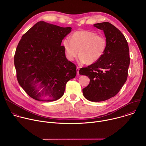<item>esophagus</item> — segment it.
I'll return each instance as SVG.
<instances>
[{
	"label": "esophagus",
	"instance_id": "34e87169",
	"mask_svg": "<svg viewBox=\"0 0 146 146\" xmlns=\"http://www.w3.org/2000/svg\"><path fill=\"white\" fill-rule=\"evenodd\" d=\"M76 70H77V75H78V74H79V70H80V68H79L78 67H77V68H76Z\"/></svg>",
	"mask_w": 146,
	"mask_h": 146
}]
</instances>
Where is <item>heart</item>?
Instances as JSON below:
<instances>
[{"mask_svg":"<svg viewBox=\"0 0 146 146\" xmlns=\"http://www.w3.org/2000/svg\"><path fill=\"white\" fill-rule=\"evenodd\" d=\"M63 46L66 58L73 60L78 54L80 64H94L105 54L107 47L106 38L89 31H80L73 33L71 39L66 37Z\"/></svg>","mask_w":146,"mask_h":146,"instance_id":"1","label":"heart"}]
</instances>
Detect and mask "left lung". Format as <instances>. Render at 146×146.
I'll use <instances>...</instances> for the list:
<instances>
[{"label":"left lung","instance_id":"obj_1","mask_svg":"<svg viewBox=\"0 0 146 146\" xmlns=\"http://www.w3.org/2000/svg\"><path fill=\"white\" fill-rule=\"evenodd\" d=\"M94 26L103 31L106 50L98 61L81 68L79 73L90 79L88 86L82 89L84 96L91 102H101L116 95L125 83L130 64L129 50L125 37L113 25L105 22Z\"/></svg>","mask_w":146,"mask_h":146}]
</instances>
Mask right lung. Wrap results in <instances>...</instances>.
Returning a JSON list of instances; mask_svg holds the SVG:
<instances>
[{
  "instance_id": "add662e5",
  "label": "right lung",
  "mask_w": 146,
  "mask_h": 146,
  "mask_svg": "<svg viewBox=\"0 0 146 146\" xmlns=\"http://www.w3.org/2000/svg\"><path fill=\"white\" fill-rule=\"evenodd\" d=\"M71 31L70 27L39 21L20 40L14 55L17 78L32 98L56 100L63 96L67 82L76 77V66L68 61L61 46Z\"/></svg>"
}]
</instances>
